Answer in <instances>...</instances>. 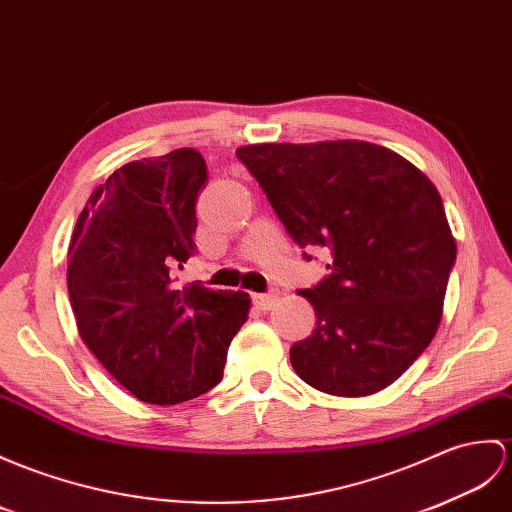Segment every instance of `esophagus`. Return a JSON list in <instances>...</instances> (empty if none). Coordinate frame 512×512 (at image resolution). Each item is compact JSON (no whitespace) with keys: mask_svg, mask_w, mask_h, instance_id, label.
Masks as SVG:
<instances>
[{"mask_svg":"<svg viewBox=\"0 0 512 512\" xmlns=\"http://www.w3.org/2000/svg\"><path fill=\"white\" fill-rule=\"evenodd\" d=\"M277 299H279V294H277L275 290L264 292V294H255V296H253V301H255V305L259 307V310H270V307L277 303Z\"/></svg>","mask_w":512,"mask_h":512,"instance_id":"34e87169","label":"esophagus"}]
</instances>
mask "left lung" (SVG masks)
Masks as SVG:
<instances>
[{
	"mask_svg": "<svg viewBox=\"0 0 512 512\" xmlns=\"http://www.w3.org/2000/svg\"><path fill=\"white\" fill-rule=\"evenodd\" d=\"M235 154L292 240L329 257V275L299 292L314 305L316 329L292 344L296 375L338 397L390 386L443 316L456 242L441 194L410 161L368 141L255 144Z\"/></svg>",
	"mask_w": 512,
	"mask_h": 512,
	"instance_id": "obj_1",
	"label": "left lung"
}]
</instances>
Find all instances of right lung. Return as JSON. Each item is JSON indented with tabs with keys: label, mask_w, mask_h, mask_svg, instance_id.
I'll return each instance as SVG.
<instances>
[{
	"label": "right lung",
	"mask_w": 512,
	"mask_h": 512,
	"mask_svg": "<svg viewBox=\"0 0 512 512\" xmlns=\"http://www.w3.org/2000/svg\"><path fill=\"white\" fill-rule=\"evenodd\" d=\"M200 152L178 148L122 165L91 194L71 233L67 290L80 338L139 401L174 406L220 384L246 292L178 288L196 253Z\"/></svg>",
	"instance_id": "obj_1"
}]
</instances>
